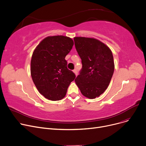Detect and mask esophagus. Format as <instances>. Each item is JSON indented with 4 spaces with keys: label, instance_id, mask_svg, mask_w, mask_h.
<instances>
[{
    "label": "esophagus",
    "instance_id": "esophagus-1",
    "mask_svg": "<svg viewBox=\"0 0 146 146\" xmlns=\"http://www.w3.org/2000/svg\"><path fill=\"white\" fill-rule=\"evenodd\" d=\"M73 72L74 73V74H75V75H76V76H77V70H76V69L73 70Z\"/></svg>",
    "mask_w": 146,
    "mask_h": 146
}]
</instances>
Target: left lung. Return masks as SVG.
<instances>
[{"mask_svg": "<svg viewBox=\"0 0 146 146\" xmlns=\"http://www.w3.org/2000/svg\"><path fill=\"white\" fill-rule=\"evenodd\" d=\"M74 41L82 63L74 81L84 96L95 99L104 92L111 79L114 70L112 52L94 38L75 37Z\"/></svg>", "mask_w": 146, "mask_h": 146, "instance_id": "left-lung-1", "label": "left lung"}]
</instances>
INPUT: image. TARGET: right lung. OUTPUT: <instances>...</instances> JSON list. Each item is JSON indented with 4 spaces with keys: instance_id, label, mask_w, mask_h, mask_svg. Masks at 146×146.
<instances>
[{
    "instance_id": "obj_1",
    "label": "right lung",
    "mask_w": 146,
    "mask_h": 146,
    "mask_svg": "<svg viewBox=\"0 0 146 146\" xmlns=\"http://www.w3.org/2000/svg\"><path fill=\"white\" fill-rule=\"evenodd\" d=\"M73 44L69 37L48 36L33 53L32 78L38 91L48 100L56 101L64 98L68 87L75 79L74 73L67 69L65 60Z\"/></svg>"
}]
</instances>
